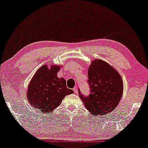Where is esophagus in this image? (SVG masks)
<instances>
[{
  "instance_id": "obj_1",
  "label": "esophagus",
  "mask_w": 148,
  "mask_h": 148,
  "mask_svg": "<svg viewBox=\"0 0 148 148\" xmlns=\"http://www.w3.org/2000/svg\"><path fill=\"white\" fill-rule=\"evenodd\" d=\"M73 91H74L75 93H78V88H77V86H75V87H74Z\"/></svg>"
}]
</instances>
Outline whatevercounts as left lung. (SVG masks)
I'll return each mask as SVG.
<instances>
[{"label":"left lung","instance_id":"8db88e82","mask_svg":"<svg viewBox=\"0 0 148 148\" xmlns=\"http://www.w3.org/2000/svg\"><path fill=\"white\" fill-rule=\"evenodd\" d=\"M91 93L79 97L87 110L93 115H108L117 106L123 93V80L119 72L105 61H91L88 69Z\"/></svg>","mask_w":148,"mask_h":148}]
</instances>
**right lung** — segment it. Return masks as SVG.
<instances>
[{
    "label": "right lung",
    "instance_id": "1",
    "mask_svg": "<svg viewBox=\"0 0 148 148\" xmlns=\"http://www.w3.org/2000/svg\"><path fill=\"white\" fill-rule=\"evenodd\" d=\"M61 66L43 65L35 72L29 82L27 99L38 111L47 114L51 112L59 106L66 95L73 93V90L67 88L66 80L57 77Z\"/></svg>",
    "mask_w": 148,
    "mask_h": 148
}]
</instances>
